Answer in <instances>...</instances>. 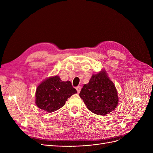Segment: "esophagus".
Here are the masks:
<instances>
[{
  "mask_svg": "<svg viewBox=\"0 0 153 153\" xmlns=\"http://www.w3.org/2000/svg\"><path fill=\"white\" fill-rule=\"evenodd\" d=\"M76 91H77V92L79 93V92H80V91H81V87L80 86H78V87H76Z\"/></svg>",
  "mask_w": 153,
  "mask_h": 153,
  "instance_id": "34e87169",
  "label": "esophagus"
}]
</instances>
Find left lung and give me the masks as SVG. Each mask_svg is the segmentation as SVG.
Wrapping results in <instances>:
<instances>
[{
    "label": "left lung",
    "mask_w": 153,
    "mask_h": 153,
    "mask_svg": "<svg viewBox=\"0 0 153 153\" xmlns=\"http://www.w3.org/2000/svg\"><path fill=\"white\" fill-rule=\"evenodd\" d=\"M79 95L87 108L96 114H107L118 103L117 89L104 71L93 75Z\"/></svg>",
    "instance_id": "left-lung-1"
}]
</instances>
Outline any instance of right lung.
Wrapping results in <instances>:
<instances>
[{
	"instance_id": "right-lung-1",
	"label": "right lung",
	"mask_w": 153,
	"mask_h": 153,
	"mask_svg": "<svg viewBox=\"0 0 153 153\" xmlns=\"http://www.w3.org/2000/svg\"><path fill=\"white\" fill-rule=\"evenodd\" d=\"M76 92L70 81L63 82L58 76L50 77L36 88L35 103L41 109L54 112L64 106L68 98Z\"/></svg>"
}]
</instances>
